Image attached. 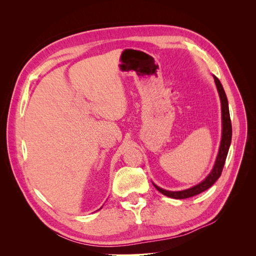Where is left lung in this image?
I'll use <instances>...</instances> for the list:
<instances>
[{"label": "left lung", "instance_id": "8db88e82", "mask_svg": "<svg viewBox=\"0 0 256 256\" xmlns=\"http://www.w3.org/2000/svg\"><path fill=\"white\" fill-rule=\"evenodd\" d=\"M214 76V80L216 83V90H218L219 92V97H220V102H221V115H222V136H221V142H220V147H219V152H218V156H216L214 166L212 170L210 171L206 177L205 180H203L198 184L193 186V187L182 190V191H168L166 189H162L158 187L157 184H152L154 186L159 192H161L162 194H164L168 198H176V200H182V198H188L191 196H194L200 194V193L204 192L208 188H210L218 180V178L221 176L222 170L224 166V164H226V159L228 152V148L230 146V141H232V122H230V110H228V98L226 95V92L223 90V86L219 79L216 78V76Z\"/></svg>", "mask_w": 256, "mask_h": 256}]
</instances>
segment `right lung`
I'll return each instance as SVG.
<instances>
[{"label": "right lung", "instance_id": "1", "mask_svg": "<svg viewBox=\"0 0 256 256\" xmlns=\"http://www.w3.org/2000/svg\"><path fill=\"white\" fill-rule=\"evenodd\" d=\"M100 209H102V208H100Z\"/></svg>", "mask_w": 256, "mask_h": 256}]
</instances>
